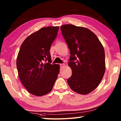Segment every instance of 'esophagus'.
<instances>
[{"mask_svg": "<svg viewBox=\"0 0 121 121\" xmlns=\"http://www.w3.org/2000/svg\"><path fill=\"white\" fill-rule=\"evenodd\" d=\"M65 63H62V64H60V66H61V67H63V66H65Z\"/></svg>", "mask_w": 121, "mask_h": 121, "instance_id": "34e87169", "label": "esophagus"}]
</instances>
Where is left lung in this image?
<instances>
[{"label":"left lung","instance_id":"1","mask_svg":"<svg viewBox=\"0 0 121 121\" xmlns=\"http://www.w3.org/2000/svg\"><path fill=\"white\" fill-rule=\"evenodd\" d=\"M61 30L71 54L68 65L72 75L67 83L75 92L87 95L98 87L105 74L104 47L97 36L87 28L64 24Z\"/></svg>","mask_w":121,"mask_h":121}]
</instances>
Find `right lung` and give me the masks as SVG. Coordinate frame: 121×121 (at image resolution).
<instances>
[{
    "label": "right lung",
    "mask_w": 121,
    "mask_h": 121,
    "mask_svg": "<svg viewBox=\"0 0 121 121\" xmlns=\"http://www.w3.org/2000/svg\"><path fill=\"white\" fill-rule=\"evenodd\" d=\"M58 30L59 26L41 28L26 37L20 47L16 59L18 75L24 87L34 95L50 92L58 77L60 65L51 64L50 50Z\"/></svg>",
    "instance_id": "obj_1"
}]
</instances>
